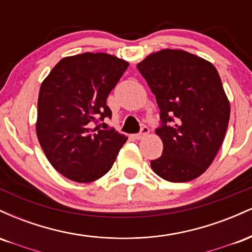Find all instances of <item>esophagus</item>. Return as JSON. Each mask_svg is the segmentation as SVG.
<instances>
[{
    "label": "esophagus",
    "mask_w": 252,
    "mask_h": 252,
    "mask_svg": "<svg viewBox=\"0 0 252 252\" xmlns=\"http://www.w3.org/2000/svg\"><path fill=\"white\" fill-rule=\"evenodd\" d=\"M149 132V128L147 126H143L142 128H141V131L138 132V134H135L134 137L136 138V140H142L143 137H146L147 135H148Z\"/></svg>",
    "instance_id": "1"
}]
</instances>
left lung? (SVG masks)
Masks as SVG:
<instances>
[{
    "mask_svg": "<svg viewBox=\"0 0 252 252\" xmlns=\"http://www.w3.org/2000/svg\"><path fill=\"white\" fill-rule=\"evenodd\" d=\"M137 70L160 109L156 134L162 155L150 166L160 178L186 182L205 172L220 148L230 120V103L212 63L185 51L150 54Z\"/></svg>",
    "mask_w": 252,
    "mask_h": 252,
    "instance_id": "8db88e82",
    "label": "left lung"
}]
</instances>
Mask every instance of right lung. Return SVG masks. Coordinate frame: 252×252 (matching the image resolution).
<instances>
[{"label":"right lung","mask_w":252,"mask_h":252,"mask_svg":"<svg viewBox=\"0 0 252 252\" xmlns=\"http://www.w3.org/2000/svg\"><path fill=\"white\" fill-rule=\"evenodd\" d=\"M128 66L105 53H83L63 58L42 82L37 140L52 166L65 178L91 182L114 164L126 137L114 128L94 126L111 118L106 98Z\"/></svg>","instance_id":"add662e5"}]
</instances>
